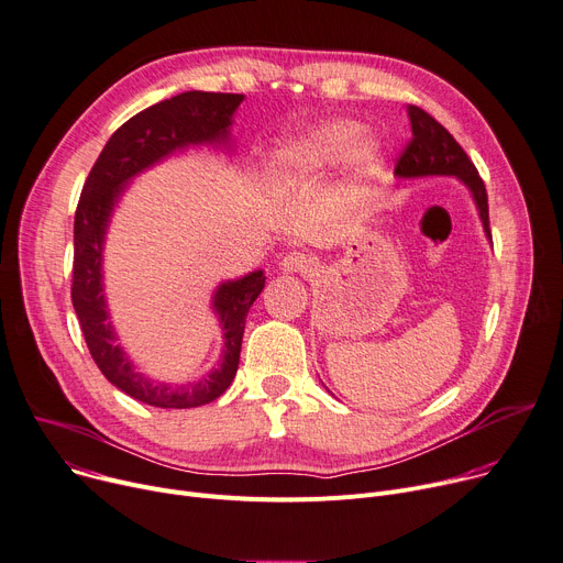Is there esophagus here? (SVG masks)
<instances>
[{
	"label": "esophagus",
	"instance_id": "obj_1",
	"mask_svg": "<svg viewBox=\"0 0 563 563\" xmlns=\"http://www.w3.org/2000/svg\"><path fill=\"white\" fill-rule=\"evenodd\" d=\"M280 267H283V272H287V274H301V276H306V274H312V272H314L317 262H314V257H310V255H306V253H301V251H294V253H287V255L280 260Z\"/></svg>",
	"mask_w": 563,
	"mask_h": 563
}]
</instances>
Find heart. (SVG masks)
Instances as JSON below:
<instances>
[{
    "label": "heart",
    "mask_w": 563,
    "mask_h": 563,
    "mask_svg": "<svg viewBox=\"0 0 563 563\" xmlns=\"http://www.w3.org/2000/svg\"><path fill=\"white\" fill-rule=\"evenodd\" d=\"M362 129L346 120H330L312 131L280 144L274 154V174L296 183L321 176L323 172L351 158V176L368 180L378 174L380 154L373 144H360Z\"/></svg>",
    "instance_id": "b5f03b06"
}]
</instances>
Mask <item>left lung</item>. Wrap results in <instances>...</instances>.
Returning <instances> with one entry per match:
<instances>
[{
    "label": "left lung",
    "instance_id": "left-lung-1",
    "mask_svg": "<svg viewBox=\"0 0 563 563\" xmlns=\"http://www.w3.org/2000/svg\"><path fill=\"white\" fill-rule=\"evenodd\" d=\"M409 122H411V140L402 148V154L396 163V174L402 178H419V176H457L462 178L473 199L477 203L486 235L489 231V199H486V187L479 178L473 161L466 156L457 140L448 133L432 115L419 106H409Z\"/></svg>",
    "mask_w": 563,
    "mask_h": 563
}]
</instances>
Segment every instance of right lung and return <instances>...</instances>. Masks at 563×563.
Wrapping results in <instances>:
<instances>
[{
  "mask_svg": "<svg viewBox=\"0 0 563 563\" xmlns=\"http://www.w3.org/2000/svg\"><path fill=\"white\" fill-rule=\"evenodd\" d=\"M244 95L233 92H180L144 108L110 135L92 165L74 217L71 306L77 310L88 351L108 383L131 398L163 407L190 409L212 402L227 391L238 373L246 314L265 287V274L253 272L240 280L223 283L214 294V310L223 325V357L208 378L192 385H163L135 371L115 344L101 285V244L112 206L124 183L161 158L187 144H223L233 112Z\"/></svg>",
  "mask_w": 563,
  "mask_h": 563,
  "instance_id": "obj_1",
  "label": "right lung"
}]
</instances>
